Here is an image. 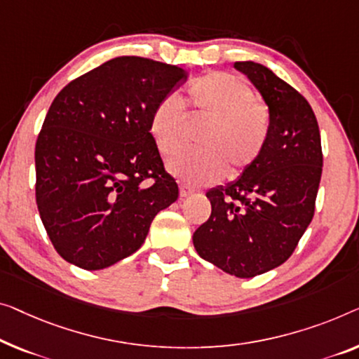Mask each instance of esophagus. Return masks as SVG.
I'll return each instance as SVG.
<instances>
[{
	"label": "esophagus",
	"mask_w": 359,
	"mask_h": 359,
	"mask_svg": "<svg viewBox=\"0 0 359 359\" xmlns=\"http://www.w3.org/2000/svg\"><path fill=\"white\" fill-rule=\"evenodd\" d=\"M179 194H180V196H189L191 194H195V189H191V187H189L182 182V184L179 185Z\"/></svg>",
	"instance_id": "obj_1"
}]
</instances>
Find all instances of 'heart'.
Returning <instances> with one entry per match:
<instances>
[{
    "mask_svg": "<svg viewBox=\"0 0 359 359\" xmlns=\"http://www.w3.org/2000/svg\"><path fill=\"white\" fill-rule=\"evenodd\" d=\"M191 121L208 124L198 138L201 148L169 159L170 174L189 185H210L238 177L258 163L271 137L269 109L247 82L229 72H210L187 88ZM148 128L158 151L169 156L184 147L190 117L177 96L159 100Z\"/></svg>",
    "mask_w": 359,
    "mask_h": 359,
    "instance_id": "1",
    "label": "heart"
}]
</instances>
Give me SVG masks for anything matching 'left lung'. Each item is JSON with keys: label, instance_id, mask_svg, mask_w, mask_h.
Returning <instances> with one entry per match:
<instances>
[{"label": "left lung", "instance_id": "1", "mask_svg": "<svg viewBox=\"0 0 359 359\" xmlns=\"http://www.w3.org/2000/svg\"><path fill=\"white\" fill-rule=\"evenodd\" d=\"M263 95L271 137L258 163L211 189V216L194 233L196 253L235 277L263 274L290 258L314 216L323 174L318 119L306 98L271 69L235 62Z\"/></svg>", "mask_w": 359, "mask_h": 359}]
</instances>
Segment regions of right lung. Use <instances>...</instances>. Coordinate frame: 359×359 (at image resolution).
Here are the masks:
<instances>
[{
	"mask_svg": "<svg viewBox=\"0 0 359 359\" xmlns=\"http://www.w3.org/2000/svg\"><path fill=\"white\" fill-rule=\"evenodd\" d=\"M185 80L179 66L121 56L53 100L35 145V196L67 263L98 271L127 258L145 242L154 216L177 200L148 121Z\"/></svg>",
	"mask_w": 359,
	"mask_h": 359,
	"instance_id": "obj_1",
	"label": "right lung"
}]
</instances>
